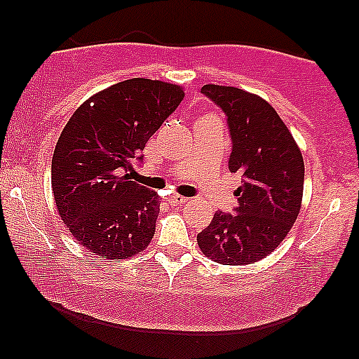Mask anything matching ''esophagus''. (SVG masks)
<instances>
[{"label": "esophagus", "mask_w": 359, "mask_h": 359, "mask_svg": "<svg viewBox=\"0 0 359 359\" xmlns=\"http://www.w3.org/2000/svg\"><path fill=\"white\" fill-rule=\"evenodd\" d=\"M171 204H175V205H181V204H186L188 203V198H183V196H178V194H175V196H171V198L168 199Z\"/></svg>", "instance_id": "34e87169"}]
</instances>
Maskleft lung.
Returning <instances> with one entry per match:
<instances>
[{
    "instance_id": "left-lung-1",
    "label": "left lung",
    "mask_w": 359,
    "mask_h": 359,
    "mask_svg": "<svg viewBox=\"0 0 359 359\" xmlns=\"http://www.w3.org/2000/svg\"><path fill=\"white\" fill-rule=\"evenodd\" d=\"M201 93L227 117L229 170L242 175L233 214L217 210L198 233L201 252L220 264H250L283 242L301 210L304 160L291 132L266 101L240 88L204 85Z\"/></svg>"
}]
</instances>
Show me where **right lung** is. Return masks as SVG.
Returning <instances> with one entry per match:
<instances>
[{"label":"right lung","mask_w":359,"mask_h":359,"mask_svg":"<svg viewBox=\"0 0 359 359\" xmlns=\"http://www.w3.org/2000/svg\"><path fill=\"white\" fill-rule=\"evenodd\" d=\"M183 88L132 78L78 107L52 156V191L68 232L86 250L129 258L151 242L158 194L130 181L142 150L183 101Z\"/></svg>","instance_id":"right-lung-1"}]
</instances>
